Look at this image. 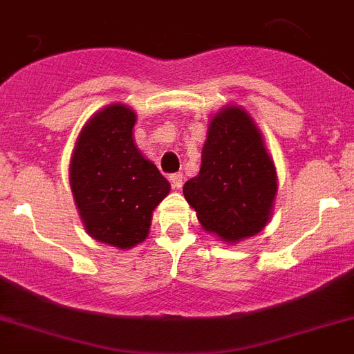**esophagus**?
I'll return each mask as SVG.
<instances>
[{"label": "esophagus", "instance_id": "1", "mask_svg": "<svg viewBox=\"0 0 354 354\" xmlns=\"http://www.w3.org/2000/svg\"><path fill=\"white\" fill-rule=\"evenodd\" d=\"M170 183L175 189L183 188V174H174L170 175Z\"/></svg>", "mask_w": 354, "mask_h": 354}]
</instances>
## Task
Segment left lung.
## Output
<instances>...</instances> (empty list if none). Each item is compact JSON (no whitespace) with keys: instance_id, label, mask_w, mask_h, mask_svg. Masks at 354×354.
<instances>
[{"instance_id":"1","label":"left lung","mask_w":354,"mask_h":354,"mask_svg":"<svg viewBox=\"0 0 354 354\" xmlns=\"http://www.w3.org/2000/svg\"><path fill=\"white\" fill-rule=\"evenodd\" d=\"M277 189L275 162L257 122L226 104L209 119L201 170L184 184V198L206 232L236 244L268 226Z\"/></svg>"}]
</instances>
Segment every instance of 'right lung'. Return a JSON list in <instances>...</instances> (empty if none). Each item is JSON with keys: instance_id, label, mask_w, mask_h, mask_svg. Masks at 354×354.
<instances>
[{"instance_id": "1", "label": "right lung", "mask_w": 354, "mask_h": 354, "mask_svg": "<svg viewBox=\"0 0 354 354\" xmlns=\"http://www.w3.org/2000/svg\"><path fill=\"white\" fill-rule=\"evenodd\" d=\"M137 113L121 103L95 112L75 139L70 188L92 239L130 250L148 236L153 209L170 183L133 141Z\"/></svg>"}]
</instances>
